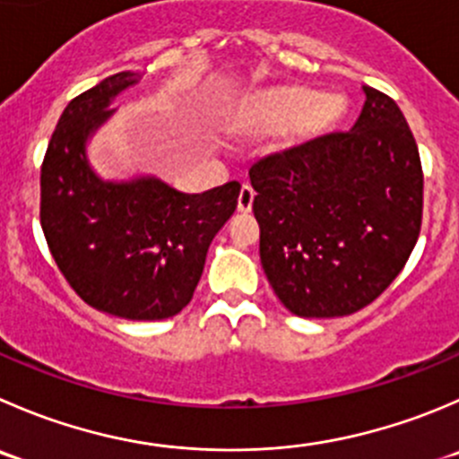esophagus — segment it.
I'll return each instance as SVG.
<instances>
[{
  "label": "esophagus",
  "mask_w": 459,
  "mask_h": 459,
  "mask_svg": "<svg viewBox=\"0 0 459 459\" xmlns=\"http://www.w3.org/2000/svg\"><path fill=\"white\" fill-rule=\"evenodd\" d=\"M253 197H255L253 188L248 184H244L242 190H239V197H238V211L239 212H251Z\"/></svg>",
  "instance_id": "34e87169"
}]
</instances>
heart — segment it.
<instances>
[{"label": "heart", "mask_w": 459, "mask_h": 459, "mask_svg": "<svg viewBox=\"0 0 459 459\" xmlns=\"http://www.w3.org/2000/svg\"><path fill=\"white\" fill-rule=\"evenodd\" d=\"M336 96H316L305 87H273L248 98L242 118L253 132L282 134L284 143L298 145L316 139L341 117Z\"/></svg>", "instance_id": "1"}]
</instances>
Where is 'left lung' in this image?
<instances>
[{"mask_svg": "<svg viewBox=\"0 0 459 459\" xmlns=\"http://www.w3.org/2000/svg\"><path fill=\"white\" fill-rule=\"evenodd\" d=\"M350 132L262 159L248 170L260 260L302 318L348 316L390 287L421 229L424 175L397 102L363 87Z\"/></svg>", "mask_w": 459, "mask_h": 459, "instance_id": "8db88e82", "label": "left lung"}]
</instances>
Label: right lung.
I'll use <instances>...</instances> for the list:
<instances>
[{"label": "right lung", "mask_w": 459, "mask_h": 459, "mask_svg": "<svg viewBox=\"0 0 459 459\" xmlns=\"http://www.w3.org/2000/svg\"><path fill=\"white\" fill-rule=\"evenodd\" d=\"M139 75L121 71L75 96L48 141L39 221L57 269L93 309L163 320L193 300L217 230L238 208V181L186 195L157 177L105 181L87 141L109 121L111 100Z\"/></svg>", "instance_id": "1"}]
</instances>
